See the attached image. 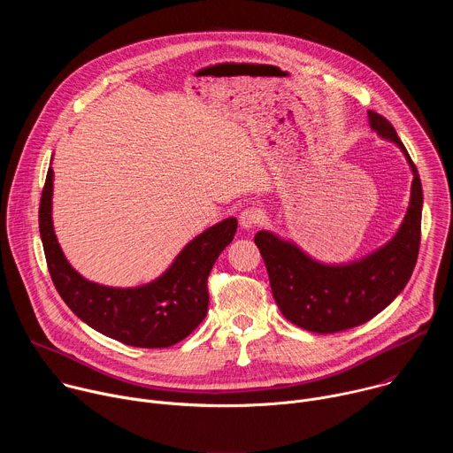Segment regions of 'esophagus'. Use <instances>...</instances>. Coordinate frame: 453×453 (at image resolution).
<instances>
[{"label":"esophagus","mask_w":453,"mask_h":453,"mask_svg":"<svg viewBox=\"0 0 453 453\" xmlns=\"http://www.w3.org/2000/svg\"><path fill=\"white\" fill-rule=\"evenodd\" d=\"M260 220H262V211L257 210L256 206H247V208H243V210L240 211V215H238V222H240V226H242L243 229H252V227H256L257 224H260Z\"/></svg>","instance_id":"1"}]
</instances>
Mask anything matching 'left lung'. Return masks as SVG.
I'll return each instance as SVG.
<instances>
[{"label": "left lung", "instance_id": "left-lung-1", "mask_svg": "<svg viewBox=\"0 0 453 453\" xmlns=\"http://www.w3.org/2000/svg\"><path fill=\"white\" fill-rule=\"evenodd\" d=\"M369 123L381 138L403 150L414 173L411 206L389 243L357 264L322 265L269 231L254 236L281 313L313 334H337L371 320L405 288L418 262L423 208L418 168L389 119L369 111Z\"/></svg>", "mask_w": 453, "mask_h": 453}]
</instances>
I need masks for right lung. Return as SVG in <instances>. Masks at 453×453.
Listing matches in <instances>:
<instances>
[{"mask_svg": "<svg viewBox=\"0 0 453 453\" xmlns=\"http://www.w3.org/2000/svg\"><path fill=\"white\" fill-rule=\"evenodd\" d=\"M53 170L39 206V231L51 281L75 315L93 330L134 348H168L186 339L208 313V276L231 243L238 222L226 219L193 238L172 267L136 288H111L84 280L64 257L51 224Z\"/></svg>", "mask_w": 453, "mask_h": 453, "instance_id": "add662e5", "label": "right lung"}]
</instances>
